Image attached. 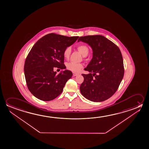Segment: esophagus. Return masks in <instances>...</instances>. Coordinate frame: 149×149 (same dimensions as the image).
I'll return each mask as SVG.
<instances>
[{
	"instance_id": "34e87169",
	"label": "esophagus",
	"mask_w": 149,
	"mask_h": 149,
	"mask_svg": "<svg viewBox=\"0 0 149 149\" xmlns=\"http://www.w3.org/2000/svg\"><path fill=\"white\" fill-rule=\"evenodd\" d=\"M78 75V73H74V72L73 73V76H77Z\"/></svg>"
}]
</instances>
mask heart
Wrapping results in <instances>:
<instances>
[{"instance_id": "1", "label": "heart", "mask_w": 149, "mask_h": 149, "mask_svg": "<svg viewBox=\"0 0 149 149\" xmlns=\"http://www.w3.org/2000/svg\"><path fill=\"white\" fill-rule=\"evenodd\" d=\"M77 50L84 56H87L89 53V49L88 47L85 45H81L77 47ZM71 48L70 47H66L63 51V56L65 59L68 60L70 56ZM66 68L74 73H78L83 68V65L81 63H74V62H68L66 64Z\"/></svg>"}]
</instances>
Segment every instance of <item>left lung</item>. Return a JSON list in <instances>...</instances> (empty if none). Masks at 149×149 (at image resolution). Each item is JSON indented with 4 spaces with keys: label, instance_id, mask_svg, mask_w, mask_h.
Segmentation results:
<instances>
[{
    "label": "left lung",
    "instance_id": "left-lung-1",
    "mask_svg": "<svg viewBox=\"0 0 149 149\" xmlns=\"http://www.w3.org/2000/svg\"><path fill=\"white\" fill-rule=\"evenodd\" d=\"M88 44L93 56L82 74L80 86L82 95L93 102H102L111 97L118 88L124 74L123 59L118 47L102 35L80 37L78 42Z\"/></svg>",
    "mask_w": 149,
    "mask_h": 149
}]
</instances>
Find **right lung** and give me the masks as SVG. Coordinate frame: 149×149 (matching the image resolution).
Instances as JSON below:
<instances>
[{
    "label": "right lung",
    "instance_id": "1",
    "mask_svg": "<svg viewBox=\"0 0 149 149\" xmlns=\"http://www.w3.org/2000/svg\"><path fill=\"white\" fill-rule=\"evenodd\" d=\"M78 37L51 33L39 39L32 47L25 61L24 71L27 88L36 98L48 101L62 92L73 74L66 70L56 75L54 68H65L64 50Z\"/></svg>",
    "mask_w": 149,
    "mask_h": 149
}]
</instances>
